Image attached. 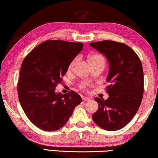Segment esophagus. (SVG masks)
Masks as SVG:
<instances>
[{"mask_svg":"<svg viewBox=\"0 0 158 158\" xmlns=\"http://www.w3.org/2000/svg\"><path fill=\"white\" fill-rule=\"evenodd\" d=\"M83 98V101H88L90 100V98H88V97H86V96H83V98Z\"/></svg>","mask_w":158,"mask_h":158,"instance_id":"34e87169","label":"esophagus"}]
</instances>
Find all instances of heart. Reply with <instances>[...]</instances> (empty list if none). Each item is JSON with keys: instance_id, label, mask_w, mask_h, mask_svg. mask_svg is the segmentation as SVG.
Listing matches in <instances>:
<instances>
[{"instance_id": "obj_1", "label": "heart", "mask_w": 158, "mask_h": 158, "mask_svg": "<svg viewBox=\"0 0 158 158\" xmlns=\"http://www.w3.org/2000/svg\"><path fill=\"white\" fill-rule=\"evenodd\" d=\"M77 58H75L73 59L71 62L69 64V70H71L73 69V67H74L75 62H77ZM89 62L91 65H94V64H102V65L104 66L105 65V59L103 58V57L100 54H93L89 57ZM88 85V83H82L81 85H80V87L82 89L85 90L87 89V87Z\"/></svg>"}]
</instances>
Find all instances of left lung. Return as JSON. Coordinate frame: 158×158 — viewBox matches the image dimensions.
Returning a JSON list of instances; mask_svg holds the SVG:
<instances>
[{
    "label": "left lung",
    "mask_w": 158,
    "mask_h": 158,
    "mask_svg": "<svg viewBox=\"0 0 158 158\" xmlns=\"http://www.w3.org/2000/svg\"><path fill=\"white\" fill-rule=\"evenodd\" d=\"M109 60L106 88L109 98H94L98 109L92 115L94 122L105 130L124 127L139 109L144 93V73L139 57L128 45L111 40L90 43Z\"/></svg>",
    "instance_id": "8db88e82"
}]
</instances>
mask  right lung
Returning <instances> with one entry per match:
<instances>
[{
  "label": "right lung",
  "instance_id": "add662e5",
  "mask_svg": "<svg viewBox=\"0 0 158 158\" xmlns=\"http://www.w3.org/2000/svg\"><path fill=\"white\" fill-rule=\"evenodd\" d=\"M83 47L82 42L47 40L23 59L17 83L19 102L38 128L47 131L62 128L81 103L77 93L56 94L55 88Z\"/></svg>",
  "mask_w": 158,
  "mask_h": 158
}]
</instances>
